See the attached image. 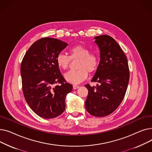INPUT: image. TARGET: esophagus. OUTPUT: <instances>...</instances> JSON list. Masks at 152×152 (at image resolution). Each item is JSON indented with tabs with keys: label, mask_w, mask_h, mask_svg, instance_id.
<instances>
[{
	"label": "esophagus",
	"mask_w": 152,
	"mask_h": 152,
	"mask_svg": "<svg viewBox=\"0 0 152 152\" xmlns=\"http://www.w3.org/2000/svg\"><path fill=\"white\" fill-rule=\"evenodd\" d=\"M79 87V86H77V85H73V89H78Z\"/></svg>",
	"instance_id": "1"
}]
</instances>
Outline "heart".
I'll return each instance as SVG.
<instances>
[{
	"label": "heart",
	"mask_w": 152,
	"mask_h": 152,
	"mask_svg": "<svg viewBox=\"0 0 152 152\" xmlns=\"http://www.w3.org/2000/svg\"><path fill=\"white\" fill-rule=\"evenodd\" d=\"M71 60H78L75 71H69L64 75L65 80L71 84H79L83 81L88 76V72L94 73L99 65V57L96 53H90L88 48L77 45L69 50V57L65 54L60 53L56 58L58 66L65 70L69 65Z\"/></svg>",
	"instance_id": "1"
}]
</instances>
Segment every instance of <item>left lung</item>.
Listing matches in <instances>:
<instances>
[{
    "instance_id": "1",
    "label": "left lung",
    "mask_w": 152,
    "mask_h": 152,
    "mask_svg": "<svg viewBox=\"0 0 152 152\" xmlns=\"http://www.w3.org/2000/svg\"><path fill=\"white\" fill-rule=\"evenodd\" d=\"M100 49V60L92 82L85 85L88 95L85 102L89 114L97 117L109 115L121 104L129 80L127 58L115 40L108 35L95 37Z\"/></svg>"
}]
</instances>
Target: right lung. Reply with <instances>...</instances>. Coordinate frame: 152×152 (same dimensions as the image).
Listing matches in <instances>:
<instances>
[{
    "label": "right lung",
    "instance_id": "add662e5",
    "mask_svg": "<svg viewBox=\"0 0 152 152\" xmlns=\"http://www.w3.org/2000/svg\"><path fill=\"white\" fill-rule=\"evenodd\" d=\"M67 45L57 39H40L31 45L21 62L24 97L34 112L43 118L60 115L65 110L66 95L73 90L56 63L57 55Z\"/></svg>",
    "mask_w": 152,
    "mask_h": 152
}]
</instances>
